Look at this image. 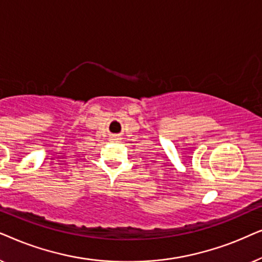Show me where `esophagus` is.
<instances>
[{
    "label": "esophagus",
    "mask_w": 262,
    "mask_h": 262,
    "mask_svg": "<svg viewBox=\"0 0 262 262\" xmlns=\"http://www.w3.org/2000/svg\"><path fill=\"white\" fill-rule=\"evenodd\" d=\"M117 139H118L117 137H114V138H113V140H117Z\"/></svg>",
    "instance_id": "obj_1"
}]
</instances>
